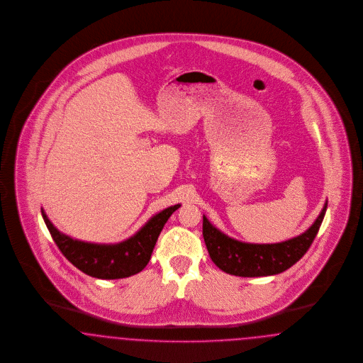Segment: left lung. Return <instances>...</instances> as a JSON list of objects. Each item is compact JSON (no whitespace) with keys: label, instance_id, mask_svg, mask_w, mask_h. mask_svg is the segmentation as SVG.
<instances>
[{"label":"left lung","instance_id":"8db88e82","mask_svg":"<svg viewBox=\"0 0 363 363\" xmlns=\"http://www.w3.org/2000/svg\"><path fill=\"white\" fill-rule=\"evenodd\" d=\"M325 201L319 216L305 233L279 243H246L221 233L203 218V235L209 257L223 272L239 277L279 274L304 257L319 233L327 211Z\"/></svg>","mask_w":363,"mask_h":363}]
</instances>
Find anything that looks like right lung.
I'll use <instances>...</instances> for the list:
<instances>
[{"label":"right lung","mask_w":363,"mask_h":363,"mask_svg":"<svg viewBox=\"0 0 363 363\" xmlns=\"http://www.w3.org/2000/svg\"><path fill=\"white\" fill-rule=\"evenodd\" d=\"M179 206L181 205L177 203L163 209L150 218L133 236L115 245L89 243L74 239L54 227L43 208L42 216L59 250L77 269L94 278L118 279L135 276L145 269L160 231Z\"/></svg>","instance_id":"1"}]
</instances>
